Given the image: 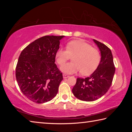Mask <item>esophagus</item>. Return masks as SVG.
Instances as JSON below:
<instances>
[{
  "instance_id": "34e87169",
  "label": "esophagus",
  "mask_w": 132,
  "mask_h": 132,
  "mask_svg": "<svg viewBox=\"0 0 132 132\" xmlns=\"http://www.w3.org/2000/svg\"><path fill=\"white\" fill-rule=\"evenodd\" d=\"M63 79H67V78L69 77V76L65 75V74H63Z\"/></svg>"
}]
</instances>
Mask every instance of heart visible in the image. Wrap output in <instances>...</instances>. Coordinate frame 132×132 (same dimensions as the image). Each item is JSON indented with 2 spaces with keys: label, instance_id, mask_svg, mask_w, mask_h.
<instances>
[{
  "label": "heart",
  "instance_id": "b5f03b06",
  "mask_svg": "<svg viewBox=\"0 0 132 132\" xmlns=\"http://www.w3.org/2000/svg\"><path fill=\"white\" fill-rule=\"evenodd\" d=\"M74 62L61 67V70L66 74H74L81 71L83 75L92 73L100 62V54L90 44L82 40H73L66 45V49L59 48L55 54L56 61L59 65L64 64L70 57Z\"/></svg>",
  "mask_w": 132,
  "mask_h": 132
}]
</instances>
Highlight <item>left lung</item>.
Instances as JSON below:
<instances>
[{
  "instance_id": "8db88e82",
  "label": "left lung",
  "mask_w": 132,
  "mask_h": 132,
  "mask_svg": "<svg viewBox=\"0 0 132 132\" xmlns=\"http://www.w3.org/2000/svg\"><path fill=\"white\" fill-rule=\"evenodd\" d=\"M101 53L97 68L90 76L77 78L72 89L76 97L81 101H93L101 98L108 91L112 82L115 68L110 49L101 42L93 39Z\"/></svg>"
}]
</instances>
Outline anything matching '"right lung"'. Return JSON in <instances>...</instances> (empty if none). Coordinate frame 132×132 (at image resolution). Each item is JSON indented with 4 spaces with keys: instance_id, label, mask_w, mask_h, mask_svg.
Instances as JSON below:
<instances>
[{
    "instance_id": "add662e5",
    "label": "right lung",
    "mask_w": 132,
    "mask_h": 132,
    "mask_svg": "<svg viewBox=\"0 0 132 132\" xmlns=\"http://www.w3.org/2000/svg\"><path fill=\"white\" fill-rule=\"evenodd\" d=\"M64 37H42L29 44L20 53L15 77L21 92L31 101L42 104L56 95L63 76L55 63V54Z\"/></svg>"
}]
</instances>
